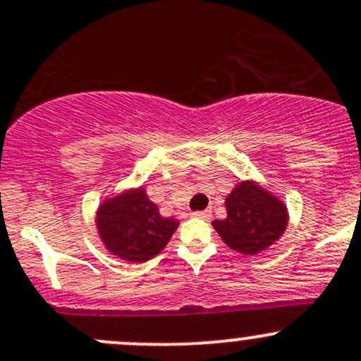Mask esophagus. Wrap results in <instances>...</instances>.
<instances>
[{
  "label": "esophagus",
  "mask_w": 361,
  "mask_h": 361,
  "mask_svg": "<svg viewBox=\"0 0 361 361\" xmlns=\"http://www.w3.org/2000/svg\"><path fill=\"white\" fill-rule=\"evenodd\" d=\"M192 216H193V218L204 219V221H209L212 214H211V209H206V211H195V212H192Z\"/></svg>",
  "instance_id": "esophagus-1"
}]
</instances>
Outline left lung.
Wrapping results in <instances>:
<instances>
[{"instance_id": "left-lung-1", "label": "left lung", "mask_w": 361, "mask_h": 361, "mask_svg": "<svg viewBox=\"0 0 361 361\" xmlns=\"http://www.w3.org/2000/svg\"><path fill=\"white\" fill-rule=\"evenodd\" d=\"M226 218L212 221L221 240L230 249L256 256L271 247L289 225L283 200L254 180H244L225 199Z\"/></svg>"}]
</instances>
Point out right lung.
<instances>
[{
  "label": "right lung",
  "mask_w": 361,
  "mask_h": 361,
  "mask_svg": "<svg viewBox=\"0 0 361 361\" xmlns=\"http://www.w3.org/2000/svg\"><path fill=\"white\" fill-rule=\"evenodd\" d=\"M98 237L114 256L130 263H145L157 256L176 231V218H164L145 188H126L107 197L94 216Z\"/></svg>",
  "instance_id": "add662e5"
}]
</instances>
